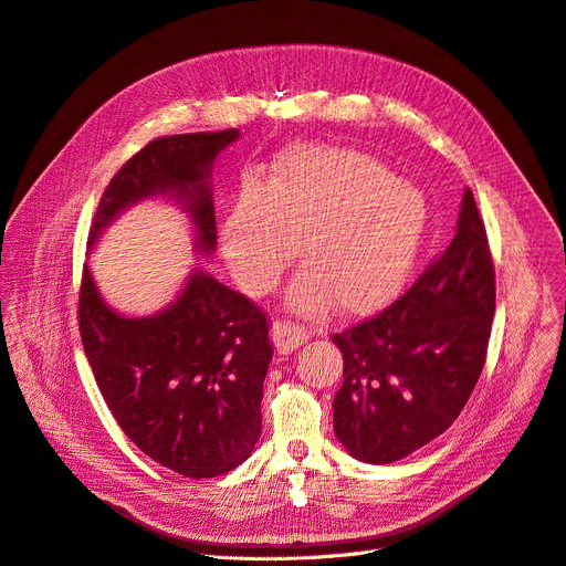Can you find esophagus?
Listing matches in <instances>:
<instances>
[{"label":"esophagus","mask_w":566,"mask_h":566,"mask_svg":"<svg viewBox=\"0 0 566 566\" xmlns=\"http://www.w3.org/2000/svg\"><path fill=\"white\" fill-rule=\"evenodd\" d=\"M311 338V331L306 326H298L290 319H276L272 324V340L276 345V352L290 354L292 349L302 347Z\"/></svg>","instance_id":"34e87169"}]
</instances>
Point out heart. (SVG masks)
Wrapping results in <instances>:
<instances>
[{"label":"heart","instance_id":"heart-1","mask_svg":"<svg viewBox=\"0 0 566 566\" xmlns=\"http://www.w3.org/2000/svg\"><path fill=\"white\" fill-rule=\"evenodd\" d=\"M427 223L418 189L395 180L379 159L338 148L298 146L268 180L244 182L221 247L238 283L270 292L296 255L306 272L290 304L308 315L336 302L345 315L381 308L402 287Z\"/></svg>","mask_w":566,"mask_h":566}]
</instances>
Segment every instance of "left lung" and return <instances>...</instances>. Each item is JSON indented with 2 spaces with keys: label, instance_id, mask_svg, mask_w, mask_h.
<instances>
[{
  "label": "left lung",
  "instance_id": "obj_1",
  "mask_svg": "<svg viewBox=\"0 0 566 566\" xmlns=\"http://www.w3.org/2000/svg\"><path fill=\"white\" fill-rule=\"evenodd\" d=\"M493 313V258L467 189L448 249L379 315L334 334L345 363L340 443L360 461L390 463L443 434L482 375Z\"/></svg>",
  "mask_w": 566,
  "mask_h": 566
}]
</instances>
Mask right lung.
<instances>
[{
    "instance_id": "obj_1",
    "label": "right lung",
    "mask_w": 566,
    "mask_h": 566,
    "mask_svg": "<svg viewBox=\"0 0 566 566\" xmlns=\"http://www.w3.org/2000/svg\"><path fill=\"white\" fill-rule=\"evenodd\" d=\"M238 137V129H221L146 144L99 198L88 244L127 206L169 193L187 208L196 247L212 253L217 221L208 176L214 157ZM77 319L97 388L144 454L191 480L223 475L249 459L274 356L268 313L249 296L196 270L166 311L123 317L103 302L84 264Z\"/></svg>"
}]
</instances>
